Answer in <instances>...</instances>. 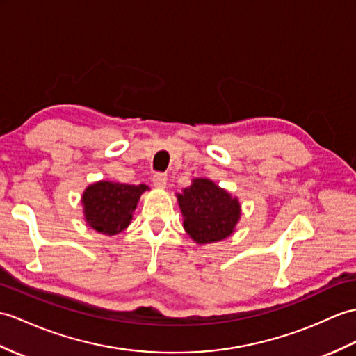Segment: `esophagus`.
I'll list each match as a JSON object with an SVG mask.
<instances>
[{"label":"esophagus","mask_w":356,"mask_h":356,"mask_svg":"<svg viewBox=\"0 0 356 356\" xmlns=\"http://www.w3.org/2000/svg\"><path fill=\"white\" fill-rule=\"evenodd\" d=\"M167 180H168V176L165 175V172H154L153 185L158 186V188H165V186H167Z\"/></svg>","instance_id":"34e87169"}]
</instances>
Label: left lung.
I'll return each mask as SVG.
<instances>
[{
  "label": "left lung",
  "mask_w": 356,
  "mask_h": 356,
  "mask_svg": "<svg viewBox=\"0 0 356 356\" xmlns=\"http://www.w3.org/2000/svg\"><path fill=\"white\" fill-rule=\"evenodd\" d=\"M184 227L197 244L221 241L232 235L239 220V203L208 179H195L177 194Z\"/></svg>",
  "instance_id": "1"
}]
</instances>
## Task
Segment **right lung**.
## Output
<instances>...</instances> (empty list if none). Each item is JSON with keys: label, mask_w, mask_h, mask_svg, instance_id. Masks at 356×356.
I'll return each instance as SVG.
<instances>
[{"label": "right lung", "mask_w": 356, "mask_h": 356, "mask_svg": "<svg viewBox=\"0 0 356 356\" xmlns=\"http://www.w3.org/2000/svg\"><path fill=\"white\" fill-rule=\"evenodd\" d=\"M148 186L97 181L83 193L88 225L104 235H117L130 225L140 194Z\"/></svg>", "instance_id": "add662e5"}]
</instances>
